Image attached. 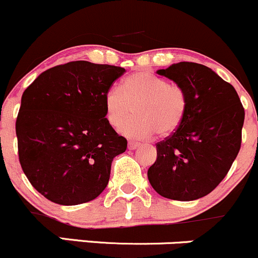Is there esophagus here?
I'll list each match as a JSON object with an SVG mask.
<instances>
[{
	"instance_id": "1",
	"label": "esophagus",
	"mask_w": 258,
	"mask_h": 258,
	"mask_svg": "<svg viewBox=\"0 0 258 258\" xmlns=\"http://www.w3.org/2000/svg\"><path fill=\"white\" fill-rule=\"evenodd\" d=\"M139 145H140V143H138V142H129L128 143V148L130 149V150H134V149H137Z\"/></svg>"
}]
</instances>
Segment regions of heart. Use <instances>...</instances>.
<instances>
[{
    "instance_id": "heart-1",
    "label": "heart",
    "mask_w": 258,
    "mask_h": 258,
    "mask_svg": "<svg viewBox=\"0 0 258 258\" xmlns=\"http://www.w3.org/2000/svg\"><path fill=\"white\" fill-rule=\"evenodd\" d=\"M108 123L118 128L132 112L137 116L121 125L120 133L129 138H148L156 132L166 137L181 125L188 110V94L184 86L169 83L150 72L126 77L120 88L111 87L104 94Z\"/></svg>"
}]
</instances>
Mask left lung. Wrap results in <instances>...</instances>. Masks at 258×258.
<instances>
[{
	"label": "left lung",
	"instance_id": "left-lung-1",
	"mask_svg": "<svg viewBox=\"0 0 258 258\" xmlns=\"http://www.w3.org/2000/svg\"><path fill=\"white\" fill-rule=\"evenodd\" d=\"M158 74L185 87L188 110L181 125L156 143L148 179L166 199L204 198L225 179L240 151L245 109L235 88L206 66L180 62Z\"/></svg>",
	"mask_w": 258,
	"mask_h": 258
}]
</instances>
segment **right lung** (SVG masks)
Segmentation results:
<instances>
[{
	"label": "right lung",
	"mask_w": 258,
	"mask_h": 258,
	"mask_svg": "<svg viewBox=\"0 0 258 258\" xmlns=\"http://www.w3.org/2000/svg\"><path fill=\"white\" fill-rule=\"evenodd\" d=\"M124 73L74 60L43 72L23 92L18 159L32 186L52 203L79 205L107 187L111 161L128 142L108 123L103 99Z\"/></svg>",
	"instance_id": "right-lung-1"
}]
</instances>
